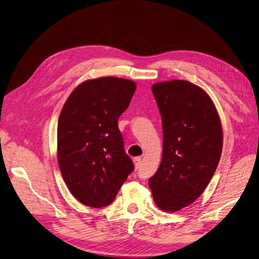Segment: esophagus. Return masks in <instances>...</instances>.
Listing matches in <instances>:
<instances>
[{"mask_svg":"<svg viewBox=\"0 0 259 259\" xmlns=\"http://www.w3.org/2000/svg\"><path fill=\"white\" fill-rule=\"evenodd\" d=\"M133 162H134L135 168H140L141 163H142V158L141 157H135V158L133 159Z\"/></svg>","mask_w":259,"mask_h":259,"instance_id":"34e87169","label":"esophagus"}]
</instances>
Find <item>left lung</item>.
Masks as SVG:
<instances>
[{"label":"left lung","mask_w":259,"mask_h":259,"mask_svg":"<svg viewBox=\"0 0 259 259\" xmlns=\"http://www.w3.org/2000/svg\"><path fill=\"white\" fill-rule=\"evenodd\" d=\"M162 121V159L148 181L155 204L177 212L209 185L222 154L223 131L215 105L203 89L186 80L151 87Z\"/></svg>","instance_id":"obj_1"}]
</instances>
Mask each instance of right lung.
I'll list each match as a JSON object with an SVG mask.
<instances>
[{
  "label": "right lung",
  "mask_w": 259,
  "mask_h": 259,
  "mask_svg": "<svg viewBox=\"0 0 259 259\" xmlns=\"http://www.w3.org/2000/svg\"><path fill=\"white\" fill-rule=\"evenodd\" d=\"M135 90V82L123 78L85 80L62 106L57 130L58 165L69 191L87 206L111 204L133 171L117 121Z\"/></svg>",
  "instance_id": "right-lung-1"
}]
</instances>
